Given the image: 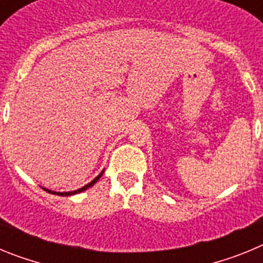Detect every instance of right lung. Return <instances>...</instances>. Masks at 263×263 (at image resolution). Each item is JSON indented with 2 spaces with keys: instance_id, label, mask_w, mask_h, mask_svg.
Instances as JSON below:
<instances>
[{
  "instance_id": "add662e5",
  "label": "right lung",
  "mask_w": 263,
  "mask_h": 263,
  "mask_svg": "<svg viewBox=\"0 0 263 263\" xmlns=\"http://www.w3.org/2000/svg\"><path fill=\"white\" fill-rule=\"evenodd\" d=\"M103 173H104V171H101V173H100L99 175H97L96 178L93 179V180H92V182L88 183V184H87V185H84V187L79 188V190H76V191H69V192H55V191H50V190H47V188H43V190H45V191H47V192H50V194H57V195H59V196H69V195H75V194H79V192L85 191V190H88V188H89V187H92V185H93L95 183H96L97 180H99V179L101 178V176H103Z\"/></svg>"
}]
</instances>
